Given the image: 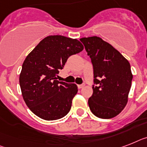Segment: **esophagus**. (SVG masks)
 <instances>
[{"mask_svg": "<svg viewBox=\"0 0 147 147\" xmlns=\"http://www.w3.org/2000/svg\"><path fill=\"white\" fill-rule=\"evenodd\" d=\"M78 86V88H83V87L85 86V83H82V84L78 85V86Z\"/></svg>", "mask_w": 147, "mask_h": 147, "instance_id": "obj_1", "label": "esophagus"}]
</instances>
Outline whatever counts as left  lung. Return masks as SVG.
<instances>
[{
	"label": "left lung",
	"instance_id": "left-lung-1",
	"mask_svg": "<svg viewBox=\"0 0 147 147\" xmlns=\"http://www.w3.org/2000/svg\"><path fill=\"white\" fill-rule=\"evenodd\" d=\"M93 66V94L88 100L94 116L111 119L128 102L133 75L128 61L110 43L98 37L80 39Z\"/></svg>",
	"mask_w": 147,
	"mask_h": 147
}]
</instances>
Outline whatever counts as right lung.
<instances>
[{
  "label": "right lung",
  "mask_w": 147,
  "mask_h": 147,
  "mask_svg": "<svg viewBox=\"0 0 147 147\" xmlns=\"http://www.w3.org/2000/svg\"><path fill=\"white\" fill-rule=\"evenodd\" d=\"M83 48L76 39L52 35L42 40L26 57L19 84L25 104L36 116L49 121L68 113L77 86L59 82L57 76L69 57Z\"/></svg>",
  "instance_id": "add662e5"
}]
</instances>
